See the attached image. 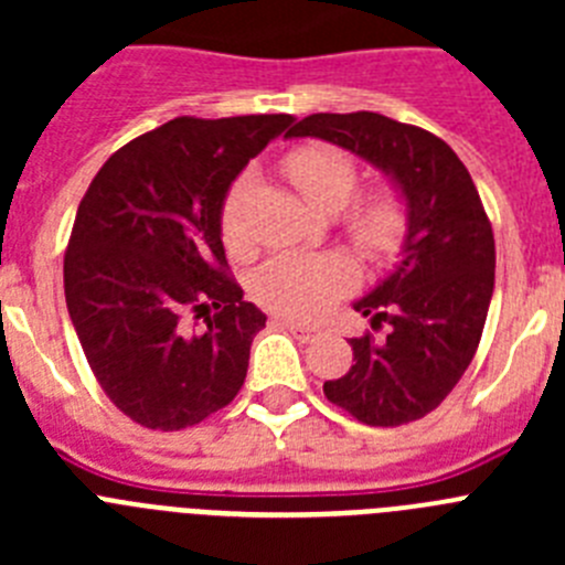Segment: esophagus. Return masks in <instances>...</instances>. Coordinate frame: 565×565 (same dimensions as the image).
I'll return each instance as SVG.
<instances>
[{"label": "esophagus", "mask_w": 565, "mask_h": 565, "mask_svg": "<svg viewBox=\"0 0 565 565\" xmlns=\"http://www.w3.org/2000/svg\"><path fill=\"white\" fill-rule=\"evenodd\" d=\"M279 326L286 328V331H291L294 337L299 339V342H317L319 337H322V328H317V326H302V322H291V319H277Z\"/></svg>", "instance_id": "1"}]
</instances>
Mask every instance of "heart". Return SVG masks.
I'll return each mask as SVG.
<instances>
[{
	"mask_svg": "<svg viewBox=\"0 0 565 565\" xmlns=\"http://www.w3.org/2000/svg\"><path fill=\"white\" fill-rule=\"evenodd\" d=\"M286 174L319 212H342V232L359 254L387 263L404 248L411 234V209L393 186L359 189V167L351 154L328 143H306L286 154ZM254 174H237L221 206L223 243L234 254L248 248V201ZM354 201L351 202L350 198ZM353 286V263L342 254H282L259 268L254 277V299L268 311L291 319H313Z\"/></svg>",
	"mask_w": 565,
	"mask_h": 565,
	"instance_id": "obj_1",
	"label": "heart"
}]
</instances>
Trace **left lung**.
I'll use <instances>...</instances> for the list:
<instances>
[{"label":"left lung","mask_w":565,"mask_h":565,"mask_svg":"<svg viewBox=\"0 0 565 565\" xmlns=\"http://www.w3.org/2000/svg\"><path fill=\"white\" fill-rule=\"evenodd\" d=\"M376 163L402 189L411 234L402 266L356 302L387 337L351 339L353 364L322 384L328 402L371 427H402L433 413L481 342L495 288V237L467 167L438 135L379 113H317L288 129Z\"/></svg>","instance_id":"8db88e82"}]
</instances>
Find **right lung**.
I'll return each instance as SVG.
<instances>
[{
	"instance_id": "add662e5",
	"label": "right lung",
	"mask_w": 565,
	"mask_h": 565,
	"mask_svg": "<svg viewBox=\"0 0 565 565\" xmlns=\"http://www.w3.org/2000/svg\"><path fill=\"white\" fill-rule=\"evenodd\" d=\"M291 124L181 115L109 154L78 203L64 252L70 319L102 391L147 430L201 424L246 382L266 313L228 274L221 206L248 158Z\"/></svg>"
}]
</instances>
